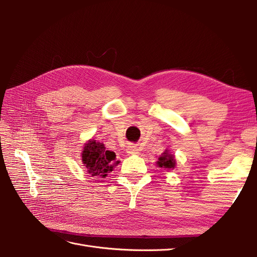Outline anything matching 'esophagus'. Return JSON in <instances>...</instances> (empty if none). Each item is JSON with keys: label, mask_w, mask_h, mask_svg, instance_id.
<instances>
[{"label": "esophagus", "mask_w": 257, "mask_h": 257, "mask_svg": "<svg viewBox=\"0 0 257 257\" xmlns=\"http://www.w3.org/2000/svg\"><path fill=\"white\" fill-rule=\"evenodd\" d=\"M139 150H141L139 149V147L137 145H133V144L128 145L126 148V152L128 154H137V153H139Z\"/></svg>", "instance_id": "1"}]
</instances>
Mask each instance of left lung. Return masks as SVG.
I'll use <instances>...</instances> for the list:
<instances>
[{"instance_id": "obj_1", "label": "left lung", "mask_w": 257, "mask_h": 257, "mask_svg": "<svg viewBox=\"0 0 257 257\" xmlns=\"http://www.w3.org/2000/svg\"><path fill=\"white\" fill-rule=\"evenodd\" d=\"M157 164L160 167L163 168H167V169H172L175 168V159H174V155L169 154L168 151L166 150L164 153H163L161 157L159 158V161Z\"/></svg>"}]
</instances>
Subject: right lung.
<instances>
[{
	"label": "right lung",
	"instance_id": "add662e5",
	"mask_svg": "<svg viewBox=\"0 0 257 257\" xmlns=\"http://www.w3.org/2000/svg\"><path fill=\"white\" fill-rule=\"evenodd\" d=\"M115 161V153L106 150L104 144L96 141H89L82 151V163L87 172L92 176L106 177L112 170V163Z\"/></svg>",
	"mask_w": 257,
	"mask_h": 257
}]
</instances>
